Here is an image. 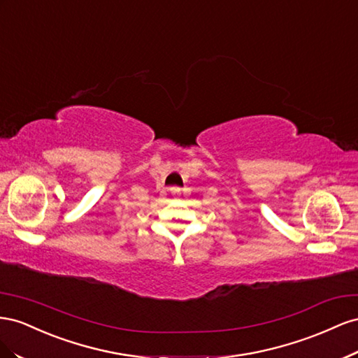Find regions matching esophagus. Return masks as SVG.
<instances>
[{
    "label": "esophagus",
    "mask_w": 358,
    "mask_h": 358,
    "mask_svg": "<svg viewBox=\"0 0 358 358\" xmlns=\"http://www.w3.org/2000/svg\"><path fill=\"white\" fill-rule=\"evenodd\" d=\"M171 193H172V195H176V196H178V195H180V193H181V190H180L178 187H172V189H171Z\"/></svg>",
    "instance_id": "obj_1"
}]
</instances>
